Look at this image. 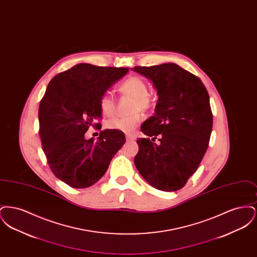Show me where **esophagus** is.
Returning <instances> with one entry per match:
<instances>
[{
	"label": "esophagus",
	"instance_id": "1",
	"mask_svg": "<svg viewBox=\"0 0 257 257\" xmlns=\"http://www.w3.org/2000/svg\"><path fill=\"white\" fill-rule=\"evenodd\" d=\"M126 141H127V142H133V141H135V137L130 136V135H127V136H126Z\"/></svg>",
	"mask_w": 257,
	"mask_h": 257
}]
</instances>
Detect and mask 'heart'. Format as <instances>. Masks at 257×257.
<instances>
[{"label":"heart","instance_id":"heart-1","mask_svg":"<svg viewBox=\"0 0 257 257\" xmlns=\"http://www.w3.org/2000/svg\"><path fill=\"white\" fill-rule=\"evenodd\" d=\"M147 83L145 79L140 76H130L125 79L118 86V91L133 97L131 110L135 111L129 116H115L109 119L106 123V127L110 130H117L125 134L134 133L138 125L142 122L143 115L140 111L149 110L153 105L151 95L147 92ZM100 110L104 115L110 116L115 110V103L113 98L109 93L103 94L99 99Z\"/></svg>","mask_w":257,"mask_h":257}]
</instances>
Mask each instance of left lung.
I'll return each mask as SVG.
<instances>
[{
  "label": "left lung",
  "mask_w": 257,
  "mask_h": 257,
  "mask_svg": "<svg viewBox=\"0 0 257 257\" xmlns=\"http://www.w3.org/2000/svg\"><path fill=\"white\" fill-rule=\"evenodd\" d=\"M133 70L151 80L159 96L154 115L141 127L147 138L137 140L135 166L155 189L180 190L196 172L209 145L213 114L207 89L196 75L172 62Z\"/></svg>",
  "instance_id": "1"
}]
</instances>
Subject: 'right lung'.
Masks as SVG:
<instances>
[{
    "mask_svg": "<svg viewBox=\"0 0 257 257\" xmlns=\"http://www.w3.org/2000/svg\"><path fill=\"white\" fill-rule=\"evenodd\" d=\"M128 71L79 63L50 81L39 104V136L50 170L68 186L96 183L125 144L117 130L100 131L97 141L86 140L85 134L89 127L101 129L99 99Z\"/></svg>",
    "mask_w": 257,
    "mask_h": 257,
    "instance_id": "right-lung-1",
    "label": "right lung"
}]
</instances>
